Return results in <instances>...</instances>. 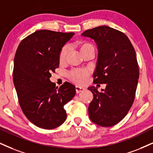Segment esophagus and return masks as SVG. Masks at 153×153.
I'll use <instances>...</instances> for the list:
<instances>
[{
	"mask_svg": "<svg viewBox=\"0 0 153 153\" xmlns=\"http://www.w3.org/2000/svg\"><path fill=\"white\" fill-rule=\"evenodd\" d=\"M84 88H83L82 87H80V86H76V94H79L80 93V92H82L84 91Z\"/></svg>",
	"mask_w": 153,
	"mask_h": 153,
	"instance_id": "34e87169",
	"label": "esophagus"
}]
</instances>
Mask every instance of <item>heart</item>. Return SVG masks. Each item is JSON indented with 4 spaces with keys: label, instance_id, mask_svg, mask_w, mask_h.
<instances>
[{
    "label": "heart",
    "instance_id": "1",
    "mask_svg": "<svg viewBox=\"0 0 153 153\" xmlns=\"http://www.w3.org/2000/svg\"><path fill=\"white\" fill-rule=\"evenodd\" d=\"M90 48H93V46L89 43L84 42L80 45V50L82 53ZM69 51V46L68 45H65L62 47L59 53V61L60 63H63L65 62ZM90 71L88 69H75L69 71L68 74V77L71 82L81 85V84H84V83H86Z\"/></svg>",
    "mask_w": 153,
    "mask_h": 153
}]
</instances>
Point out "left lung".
<instances>
[{"label":"left lung","instance_id":"obj_1","mask_svg":"<svg viewBox=\"0 0 153 153\" xmlns=\"http://www.w3.org/2000/svg\"><path fill=\"white\" fill-rule=\"evenodd\" d=\"M82 35L94 39L99 49L94 84L106 85L101 91L88 88L94 95L89 118L100 126L111 127L123 119L134 101L139 78L136 53L125 34L108 26L87 30Z\"/></svg>","mask_w":153,"mask_h":153}]
</instances>
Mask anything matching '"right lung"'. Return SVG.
I'll use <instances>...</instances> for the list:
<instances>
[{
    "label": "right lung",
    "mask_w": 153,
    "mask_h": 153,
    "mask_svg": "<svg viewBox=\"0 0 153 153\" xmlns=\"http://www.w3.org/2000/svg\"><path fill=\"white\" fill-rule=\"evenodd\" d=\"M74 33L41 30L20 42L14 58L13 82L20 108L34 125L47 130L61 126L67 118L64 105L76 94L65 82L59 88L50 82L59 67V53Z\"/></svg>",
    "instance_id": "add662e5"
}]
</instances>
